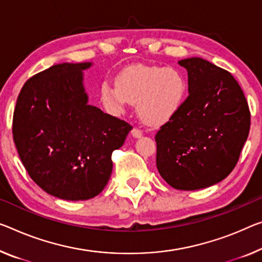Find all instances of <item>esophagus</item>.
<instances>
[{"label": "esophagus", "instance_id": "34e87169", "mask_svg": "<svg viewBox=\"0 0 262 262\" xmlns=\"http://www.w3.org/2000/svg\"><path fill=\"white\" fill-rule=\"evenodd\" d=\"M131 134H132V136L135 137V138H140V137H142V135H143V132H142V130H139V128L134 127V128H132Z\"/></svg>", "mask_w": 262, "mask_h": 262}]
</instances>
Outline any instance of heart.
<instances>
[{
  "label": "heart",
  "instance_id": "b5f03b06",
  "mask_svg": "<svg viewBox=\"0 0 262 262\" xmlns=\"http://www.w3.org/2000/svg\"><path fill=\"white\" fill-rule=\"evenodd\" d=\"M186 91V80L180 71L137 64L119 72L116 84L104 82L100 97L114 112H123L128 103H137L140 119L150 125H159L180 110Z\"/></svg>",
  "mask_w": 262,
  "mask_h": 262
}]
</instances>
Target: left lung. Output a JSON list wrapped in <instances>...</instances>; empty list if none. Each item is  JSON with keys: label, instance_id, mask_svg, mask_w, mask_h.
Listing matches in <instances>:
<instances>
[{"label": "left lung", "instance_id": "8db88e82", "mask_svg": "<svg viewBox=\"0 0 262 262\" xmlns=\"http://www.w3.org/2000/svg\"><path fill=\"white\" fill-rule=\"evenodd\" d=\"M188 96L156 135L157 168L173 188L194 191L226 178L247 140L251 112L235 78L200 57L179 61Z\"/></svg>", "mask_w": 262, "mask_h": 262}]
</instances>
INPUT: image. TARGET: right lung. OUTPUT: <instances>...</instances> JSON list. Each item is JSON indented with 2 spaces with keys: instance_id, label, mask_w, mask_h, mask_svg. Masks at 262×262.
<instances>
[{
  "instance_id": "obj_1",
  "label": "right lung",
  "mask_w": 262,
  "mask_h": 262,
  "mask_svg": "<svg viewBox=\"0 0 262 262\" xmlns=\"http://www.w3.org/2000/svg\"><path fill=\"white\" fill-rule=\"evenodd\" d=\"M91 63H62L33 76L16 102L13 137L30 178L49 194L88 200L104 190L111 155L132 126L88 104L83 70Z\"/></svg>"
}]
</instances>
